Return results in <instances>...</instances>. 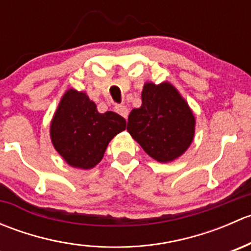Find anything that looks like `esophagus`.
Listing matches in <instances>:
<instances>
[{"mask_svg": "<svg viewBox=\"0 0 251 251\" xmlns=\"http://www.w3.org/2000/svg\"><path fill=\"white\" fill-rule=\"evenodd\" d=\"M114 110H115L118 114H120L121 116H124V118H125V119H127L128 109H127V107H126V105L116 104L115 107H114Z\"/></svg>", "mask_w": 251, "mask_h": 251, "instance_id": "esophagus-1", "label": "esophagus"}]
</instances>
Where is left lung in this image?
<instances>
[{
  "mask_svg": "<svg viewBox=\"0 0 251 251\" xmlns=\"http://www.w3.org/2000/svg\"><path fill=\"white\" fill-rule=\"evenodd\" d=\"M194 116L186 100L169 82L146 83L142 105L128 115L127 131L148 155L160 163L186 151L194 136Z\"/></svg>",
  "mask_w": 251,
  "mask_h": 251,
  "instance_id": "8db88e82",
  "label": "left lung"
}]
</instances>
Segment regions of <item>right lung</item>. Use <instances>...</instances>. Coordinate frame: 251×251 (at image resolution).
<instances>
[{
	"instance_id": "obj_1",
	"label": "right lung",
	"mask_w": 251,
	"mask_h": 251,
	"mask_svg": "<svg viewBox=\"0 0 251 251\" xmlns=\"http://www.w3.org/2000/svg\"><path fill=\"white\" fill-rule=\"evenodd\" d=\"M125 128L123 116L114 111L98 113L86 93L69 90L50 124V138L69 165L87 170L102 160L111 138Z\"/></svg>"
}]
</instances>
